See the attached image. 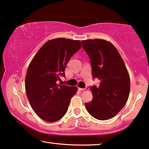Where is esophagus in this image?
Masks as SVG:
<instances>
[{"instance_id":"1","label":"esophagus","mask_w":149,"mask_h":149,"mask_svg":"<svg viewBox=\"0 0 149 149\" xmlns=\"http://www.w3.org/2000/svg\"><path fill=\"white\" fill-rule=\"evenodd\" d=\"M78 89H79V91H84V90H86V89H85V88H80V87H79Z\"/></svg>"}]
</instances>
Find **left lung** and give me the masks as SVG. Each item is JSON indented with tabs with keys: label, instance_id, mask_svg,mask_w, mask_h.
Listing matches in <instances>:
<instances>
[{
	"label": "left lung",
	"instance_id": "left-lung-1",
	"mask_svg": "<svg viewBox=\"0 0 149 149\" xmlns=\"http://www.w3.org/2000/svg\"><path fill=\"white\" fill-rule=\"evenodd\" d=\"M90 58L93 78L100 86L91 87L93 100L86 103L92 117L107 120L115 116L128 100L130 77L124 61L110 42L102 39L81 40Z\"/></svg>",
	"mask_w": 149,
	"mask_h": 149
}]
</instances>
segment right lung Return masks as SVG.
Here are the masks:
<instances>
[{
  "label": "right lung",
  "instance_id": "add662e5",
  "mask_svg": "<svg viewBox=\"0 0 149 149\" xmlns=\"http://www.w3.org/2000/svg\"><path fill=\"white\" fill-rule=\"evenodd\" d=\"M81 48L79 40L55 38L46 42L28 65L25 89L33 110L44 121L56 122L67 112L70 100L77 91L56 83L60 75L65 76V68L70 58Z\"/></svg>",
  "mask_w": 149,
  "mask_h": 149
}]
</instances>
